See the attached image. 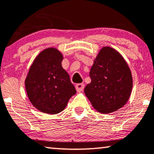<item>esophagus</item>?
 <instances>
[{"label":"esophagus","instance_id":"obj_1","mask_svg":"<svg viewBox=\"0 0 154 154\" xmlns=\"http://www.w3.org/2000/svg\"><path fill=\"white\" fill-rule=\"evenodd\" d=\"M84 84L83 83H79V84H76V85H75V89H76L77 92H81L83 91V90L84 89Z\"/></svg>","mask_w":154,"mask_h":154}]
</instances>
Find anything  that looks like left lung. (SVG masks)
Returning <instances> with one entry per match:
<instances>
[{"instance_id": "8db88e82", "label": "left lung", "mask_w": 154, "mask_h": 154, "mask_svg": "<svg viewBox=\"0 0 154 154\" xmlns=\"http://www.w3.org/2000/svg\"><path fill=\"white\" fill-rule=\"evenodd\" d=\"M90 77L91 82L84 92L98 112H114L129 100L132 89L131 71L123 56L113 48L104 46L100 50Z\"/></svg>"}]
</instances>
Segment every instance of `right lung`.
I'll return each mask as SVG.
<instances>
[{"instance_id": "1", "label": "right lung", "mask_w": 154, "mask_h": 154, "mask_svg": "<svg viewBox=\"0 0 154 154\" xmlns=\"http://www.w3.org/2000/svg\"><path fill=\"white\" fill-rule=\"evenodd\" d=\"M63 54L55 48L43 50L29 68L24 84L28 98L35 109L57 114L76 93L68 73L63 69Z\"/></svg>"}]
</instances>
